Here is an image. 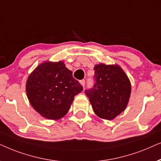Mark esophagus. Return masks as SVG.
<instances>
[{"label":"esophagus","instance_id":"34e87169","mask_svg":"<svg viewBox=\"0 0 161 161\" xmlns=\"http://www.w3.org/2000/svg\"><path fill=\"white\" fill-rule=\"evenodd\" d=\"M80 83H81V85H82V87H85V79H82V80H81L80 81Z\"/></svg>","mask_w":161,"mask_h":161}]
</instances>
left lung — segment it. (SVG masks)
Returning a JSON list of instances; mask_svg holds the SVG:
<instances>
[{
    "label": "left lung",
    "mask_w": 161,
    "mask_h": 161,
    "mask_svg": "<svg viewBox=\"0 0 161 161\" xmlns=\"http://www.w3.org/2000/svg\"><path fill=\"white\" fill-rule=\"evenodd\" d=\"M94 70L95 83L85 93L98 117L113 120L127 105L131 93L130 82L118 65L98 64Z\"/></svg>",
    "instance_id": "obj_1"
}]
</instances>
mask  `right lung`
Segmentation results:
<instances>
[{
    "label": "right lung",
    "mask_w": 161,
    "mask_h": 161,
    "mask_svg": "<svg viewBox=\"0 0 161 161\" xmlns=\"http://www.w3.org/2000/svg\"><path fill=\"white\" fill-rule=\"evenodd\" d=\"M25 87L34 110L46 119L52 120L67 114L74 96L83 90L63 61L40 64L29 75Z\"/></svg>",
    "instance_id": "obj_1"
}]
</instances>
